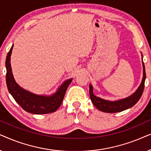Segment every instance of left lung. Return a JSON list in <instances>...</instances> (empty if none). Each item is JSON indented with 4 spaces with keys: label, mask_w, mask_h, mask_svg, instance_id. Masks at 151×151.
<instances>
[{
    "label": "left lung",
    "mask_w": 151,
    "mask_h": 151,
    "mask_svg": "<svg viewBox=\"0 0 151 151\" xmlns=\"http://www.w3.org/2000/svg\"><path fill=\"white\" fill-rule=\"evenodd\" d=\"M142 67H143V78L139 86H138L137 89L131 94V96L127 97L125 98L119 99V100L111 101L99 98L96 96L93 93V87L91 84H89V94L91 100L93 104L98 110L104 113H117L121 112L128 109L131 108L137 103L141 98L142 93L144 88V82L146 80V71L145 66L143 62V55L142 54Z\"/></svg>",
    "instance_id": "8db88e82"
}]
</instances>
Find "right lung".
Returning a JSON list of instances; mask_svg holds the SVG:
<instances>
[{
	"label": "right lung",
	"mask_w": 151,
	"mask_h": 151,
	"mask_svg": "<svg viewBox=\"0 0 151 151\" xmlns=\"http://www.w3.org/2000/svg\"><path fill=\"white\" fill-rule=\"evenodd\" d=\"M14 45L7 55L5 61L6 83L9 93L16 102L27 112L41 115L55 112L63 102L68 86L73 78L66 80L51 95H37L22 88L14 79L11 67V55Z\"/></svg>",
	"instance_id": "right-lung-1"
}]
</instances>
